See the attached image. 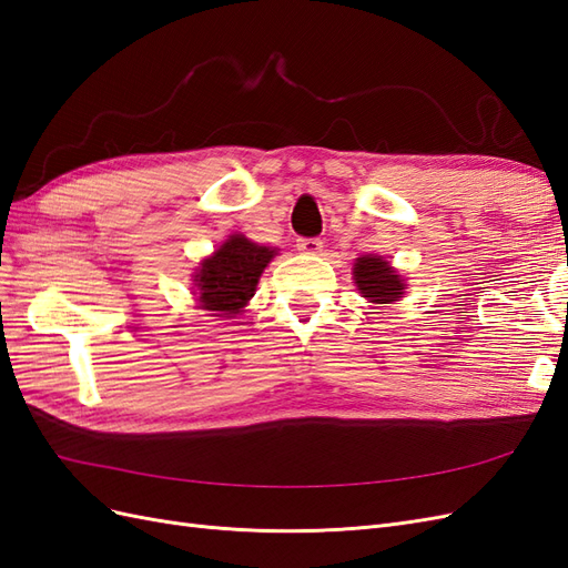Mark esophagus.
Listing matches in <instances>:
<instances>
[{
    "label": "esophagus",
    "mask_w": 568,
    "mask_h": 568,
    "mask_svg": "<svg viewBox=\"0 0 568 568\" xmlns=\"http://www.w3.org/2000/svg\"><path fill=\"white\" fill-rule=\"evenodd\" d=\"M296 248H298L301 253H307V255H317V253H322L324 244H322V239L303 236V239H298V242H296Z\"/></svg>",
    "instance_id": "34e87169"
}]
</instances>
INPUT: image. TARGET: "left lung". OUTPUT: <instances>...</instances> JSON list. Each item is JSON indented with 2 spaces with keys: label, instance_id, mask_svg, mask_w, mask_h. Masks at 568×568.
<instances>
[{
  "label": "left lung",
  "instance_id": "8db88e82",
  "mask_svg": "<svg viewBox=\"0 0 568 568\" xmlns=\"http://www.w3.org/2000/svg\"><path fill=\"white\" fill-rule=\"evenodd\" d=\"M353 280L363 298H367L374 305L400 301L407 288L403 274L395 272L382 255L357 257L353 265Z\"/></svg>",
  "mask_w": 568,
  "mask_h": 568
}]
</instances>
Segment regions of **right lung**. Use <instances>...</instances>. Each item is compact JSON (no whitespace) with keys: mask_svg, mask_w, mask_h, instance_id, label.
<instances>
[{"mask_svg":"<svg viewBox=\"0 0 568 568\" xmlns=\"http://www.w3.org/2000/svg\"><path fill=\"white\" fill-rule=\"evenodd\" d=\"M274 253L277 251L253 244L244 234H232L194 272V294L201 311H211L215 317L242 313Z\"/></svg>","mask_w":568,"mask_h":568,"instance_id":"add662e5","label":"right lung"}]
</instances>
